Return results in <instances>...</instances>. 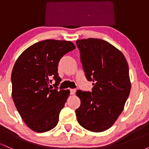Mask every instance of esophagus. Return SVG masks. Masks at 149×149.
I'll use <instances>...</instances> for the list:
<instances>
[{"label": "esophagus", "mask_w": 149, "mask_h": 149, "mask_svg": "<svg viewBox=\"0 0 149 149\" xmlns=\"http://www.w3.org/2000/svg\"><path fill=\"white\" fill-rule=\"evenodd\" d=\"M76 89H71V90H70V94H71V95H74V94L76 93Z\"/></svg>", "instance_id": "34e87169"}]
</instances>
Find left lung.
Instances as JSON below:
<instances>
[{"mask_svg": "<svg viewBox=\"0 0 149 149\" xmlns=\"http://www.w3.org/2000/svg\"><path fill=\"white\" fill-rule=\"evenodd\" d=\"M86 79L93 82L91 92L78 90L80 106L76 110L78 123L100 132L113 125L130 92L129 68L123 54L102 39L77 40Z\"/></svg>", "mask_w": 149, "mask_h": 149, "instance_id": "1", "label": "left lung"}]
</instances>
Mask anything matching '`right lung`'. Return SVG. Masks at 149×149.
I'll use <instances>...</instances> for the list:
<instances>
[{"label":"right lung","instance_id":"1","mask_svg":"<svg viewBox=\"0 0 149 149\" xmlns=\"http://www.w3.org/2000/svg\"><path fill=\"white\" fill-rule=\"evenodd\" d=\"M76 48L66 40H45L33 44L17 59L11 75L13 101L24 122L32 130L45 132L56 127L69 97V90H58L59 60ZM52 79L56 80L50 85Z\"/></svg>","mask_w":149,"mask_h":149}]
</instances>
